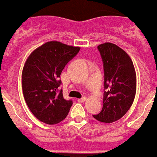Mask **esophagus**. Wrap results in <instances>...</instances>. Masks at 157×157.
<instances>
[{
  "mask_svg": "<svg viewBox=\"0 0 157 157\" xmlns=\"http://www.w3.org/2000/svg\"><path fill=\"white\" fill-rule=\"evenodd\" d=\"M86 97H83V98H79V99H77V101L80 102V103H82V102L86 101Z\"/></svg>",
  "mask_w": 157,
  "mask_h": 157,
  "instance_id": "1",
  "label": "esophagus"
}]
</instances>
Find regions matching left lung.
<instances>
[{
  "mask_svg": "<svg viewBox=\"0 0 157 157\" xmlns=\"http://www.w3.org/2000/svg\"><path fill=\"white\" fill-rule=\"evenodd\" d=\"M105 73V93L101 112L94 115L100 122L111 123L124 116L132 106L136 94V72L127 52L116 44L98 46Z\"/></svg>",
  "mask_w": 157,
  "mask_h": 157,
  "instance_id": "obj_1",
  "label": "left lung"
}]
</instances>
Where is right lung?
<instances>
[{"label": "right lung", "instance_id": "add662e5", "mask_svg": "<svg viewBox=\"0 0 157 157\" xmlns=\"http://www.w3.org/2000/svg\"><path fill=\"white\" fill-rule=\"evenodd\" d=\"M79 47L48 41L28 57L22 72L24 98L32 114L40 121L57 124L67 117L71 100L59 91L61 72L80 51Z\"/></svg>", "mask_w": 157, "mask_h": 157}]
</instances>
